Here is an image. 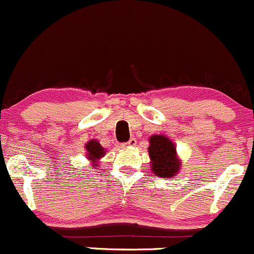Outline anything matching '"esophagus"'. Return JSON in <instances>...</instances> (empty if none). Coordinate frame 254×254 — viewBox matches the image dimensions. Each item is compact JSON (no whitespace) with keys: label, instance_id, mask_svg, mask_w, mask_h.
I'll list each match as a JSON object with an SVG mask.
<instances>
[{"label":"esophagus","instance_id":"34e87169","mask_svg":"<svg viewBox=\"0 0 254 254\" xmlns=\"http://www.w3.org/2000/svg\"><path fill=\"white\" fill-rule=\"evenodd\" d=\"M135 144H137V140H135V138L134 137H132L130 138L129 140H128V142L126 143V144L125 145H129V146H134Z\"/></svg>","mask_w":254,"mask_h":254}]
</instances>
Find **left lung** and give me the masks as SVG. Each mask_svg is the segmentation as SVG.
<instances>
[{
    "label": "left lung",
    "instance_id": "left-lung-1",
    "mask_svg": "<svg viewBox=\"0 0 254 254\" xmlns=\"http://www.w3.org/2000/svg\"><path fill=\"white\" fill-rule=\"evenodd\" d=\"M149 158L151 171L155 176L174 179L181 169V160H179L176 146L174 143L161 134H154L149 138Z\"/></svg>",
    "mask_w": 254,
    "mask_h": 254
}]
</instances>
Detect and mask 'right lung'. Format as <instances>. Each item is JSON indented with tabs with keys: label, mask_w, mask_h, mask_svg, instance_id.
<instances>
[{
	"label": "right lung",
	"mask_w": 254,
	"mask_h": 254,
	"mask_svg": "<svg viewBox=\"0 0 254 254\" xmlns=\"http://www.w3.org/2000/svg\"><path fill=\"white\" fill-rule=\"evenodd\" d=\"M87 149V158L91 163H94V166H96V161L105 155V149L100 145V143L95 139H91L85 144Z\"/></svg>",
	"instance_id": "1"
}]
</instances>
